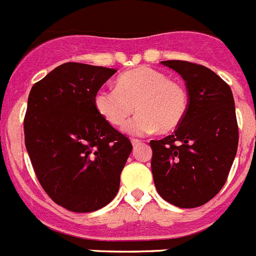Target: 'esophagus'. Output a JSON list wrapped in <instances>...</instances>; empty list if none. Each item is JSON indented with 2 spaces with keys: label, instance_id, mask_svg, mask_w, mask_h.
I'll use <instances>...</instances> for the list:
<instances>
[{
  "label": "esophagus",
  "instance_id": "obj_1",
  "mask_svg": "<svg viewBox=\"0 0 256 256\" xmlns=\"http://www.w3.org/2000/svg\"><path fill=\"white\" fill-rule=\"evenodd\" d=\"M131 142H132V145H134V146H136V145H139L140 142H142V140H139V139H135V138H134V139H131Z\"/></svg>",
  "mask_w": 256,
  "mask_h": 256
}]
</instances>
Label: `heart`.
<instances>
[{"label":"heart","instance_id":"obj_1","mask_svg":"<svg viewBox=\"0 0 256 256\" xmlns=\"http://www.w3.org/2000/svg\"><path fill=\"white\" fill-rule=\"evenodd\" d=\"M100 116L120 128L136 107V116L126 125L134 135L160 130L172 131L182 122L188 108V94L184 85L170 80L156 68L142 66L122 74L116 88H103L94 98Z\"/></svg>","mask_w":256,"mask_h":256}]
</instances>
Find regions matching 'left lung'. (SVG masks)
Instances as JSON below:
<instances>
[{"label": "left lung", "mask_w": 256, "mask_h": 256, "mask_svg": "<svg viewBox=\"0 0 256 256\" xmlns=\"http://www.w3.org/2000/svg\"><path fill=\"white\" fill-rule=\"evenodd\" d=\"M185 80L188 108L172 135L152 140V172L158 194L178 208H196L220 191L238 145L230 85L194 62L162 61Z\"/></svg>", "instance_id": "8db88e82"}]
</instances>
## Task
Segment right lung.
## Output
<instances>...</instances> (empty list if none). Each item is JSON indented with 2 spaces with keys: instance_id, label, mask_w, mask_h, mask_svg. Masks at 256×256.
<instances>
[{
  "instance_id": "1",
  "label": "right lung",
  "mask_w": 256,
  "mask_h": 256,
  "mask_svg": "<svg viewBox=\"0 0 256 256\" xmlns=\"http://www.w3.org/2000/svg\"><path fill=\"white\" fill-rule=\"evenodd\" d=\"M114 72V68L66 62L29 93L25 146L43 190L68 210H98L118 191L132 145L100 116L94 103Z\"/></svg>"
}]
</instances>
